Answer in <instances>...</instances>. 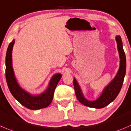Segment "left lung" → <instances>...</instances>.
I'll return each instance as SVG.
<instances>
[{
	"instance_id": "8db88e82",
	"label": "left lung",
	"mask_w": 131,
	"mask_h": 131,
	"mask_svg": "<svg viewBox=\"0 0 131 131\" xmlns=\"http://www.w3.org/2000/svg\"><path fill=\"white\" fill-rule=\"evenodd\" d=\"M118 50L120 56V68L115 78L103 90L101 96L95 101H88L84 96L81 88L75 79H73L75 93L78 101L84 106L93 108L100 109L106 107L116 99L122 86L126 72V58L123 49L122 41L120 36H116Z\"/></svg>"
}]
</instances>
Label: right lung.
I'll list each match as a JSON object with an SVG mask.
<instances>
[{"label":"right lung","mask_w":131,"mask_h":131,"mask_svg":"<svg viewBox=\"0 0 131 131\" xmlns=\"http://www.w3.org/2000/svg\"><path fill=\"white\" fill-rule=\"evenodd\" d=\"M15 40L9 45L6 56V78L7 86L13 96L24 106L32 110L45 108L50 104L54 91L61 78V73H56L50 79L48 88L40 95H32L21 88L15 77L12 66V50Z\"/></svg>","instance_id":"obj_1"}]
</instances>
